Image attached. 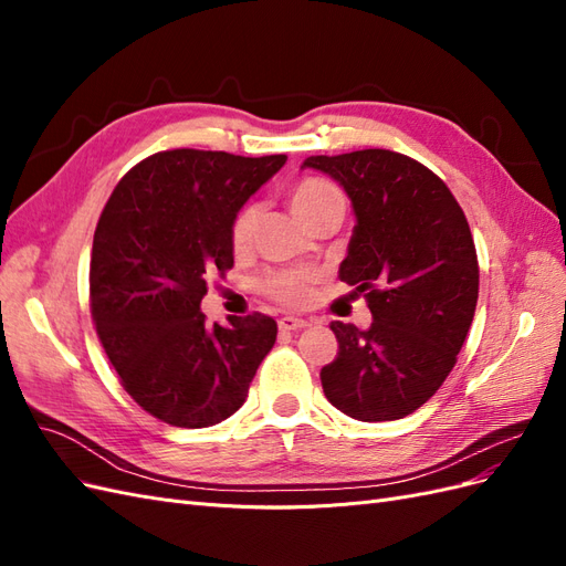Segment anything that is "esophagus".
<instances>
[{
	"label": "esophagus",
	"instance_id": "esophagus-1",
	"mask_svg": "<svg viewBox=\"0 0 566 566\" xmlns=\"http://www.w3.org/2000/svg\"><path fill=\"white\" fill-rule=\"evenodd\" d=\"M306 325H310V323H306L304 318H297V316H283L281 321H279V328L281 331H302V328H306Z\"/></svg>",
	"mask_w": 566,
	"mask_h": 566
}]
</instances>
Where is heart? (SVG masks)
<instances>
[{"mask_svg":"<svg viewBox=\"0 0 566 566\" xmlns=\"http://www.w3.org/2000/svg\"><path fill=\"white\" fill-rule=\"evenodd\" d=\"M287 200H290V208H293V212L304 221V224H310V221H314L316 217H321L323 212H328L333 208H345V200H342V193L337 188L331 181L318 179V177L300 179L293 188H290ZM256 217H260V208H256L254 202H245L243 208L233 214L229 238H231V248L235 252H243L252 243ZM314 283H316L314 271L279 269V271L266 273L260 287L262 293L269 295L271 300L287 306H302L310 302Z\"/></svg>","mask_w":566,"mask_h":566,"instance_id":"1","label":"heart"}]
</instances>
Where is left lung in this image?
<instances>
[{
  "mask_svg": "<svg viewBox=\"0 0 566 566\" xmlns=\"http://www.w3.org/2000/svg\"><path fill=\"white\" fill-rule=\"evenodd\" d=\"M345 186L356 227L339 281L364 293L373 323H331L337 356L321 385L342 413L399 420L449 378L479 295L465 212L432 169L397 150L364 148L306 158Z\"/></svg>",
  "mask_w": 566,
  "mask_h": 566,
  "instance_id": "8db88e82",
  "label": "left lung"
}]
</instances>
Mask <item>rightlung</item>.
I'll return each instance as SVG.
<instances>
[{
	"mask_svg": "<svg viewBox=\"0 0 566 566\" xmlns=\"http://www.w3.org/2000/svg\"><path fill=\"white\" fill-rule=\"evenodd\" d=\"M283 163L175 148L113 188L94 231L90 306L119 385L153 418L198 430L245 403L279 325L260 312L210 325L200 302L210 276L233 266V214Z\"/></svg>",
	"mask_w": 566,
	"mask_h": 566,
	"instance_id": "1",
	"label": "right lung"
}]
</instances>
